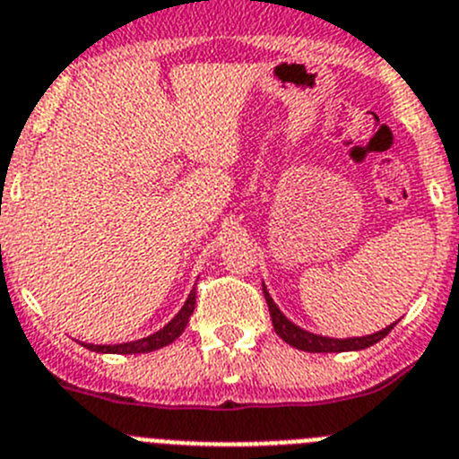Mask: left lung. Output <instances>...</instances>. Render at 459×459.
Instances as JSON below:
<instances>
[{"label":"left lung","instance_id":"obj_1","mask_svg":"<svg viewBox=\"0 0 459 459\" xmlns=\"http://www.w3.org/2000/svg\"><path fill=\"white\" fill-rule=\"evenodd\" d=\"M263 295H265L267 308H270L274 332L279 333L288 345H292V348L297 350H304V352H352V350H366L370 348V345H375V342L382 341V338L395 327V325H391V327L382 329V332L370 333V336H361V338L317 336V333L304 332V329H299L297 325H292V322L279 311V307L274 304V299H272L265 286H263Z\"/></svg>","mask_w":459,"mask_h":459}]
</instances>
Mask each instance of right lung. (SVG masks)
Returning a JSON list of instances; mask_svg holds the SVG:
<instances>
[{"mask_svg": "<svg viewBox=\"0 0 459 459\" xmlns=\"http://www.w3.org/2000/svg\"><path fill=\"white\" fill-rule=\"evenodd\" d=\"M194 304H196V290L189 292L187 301H185V307L180 308L178 316L173 317L169 322L167 327H162L160 332L151 333L146 338H139V341H130V342H121V345H91L86 342L84 348H89L91 352H105V354H143V352H152V350H160L169 342H173L180 333L185 332L187 327L189 316L194 313Z\"/></svg>", "mask_w": 459, "mask_h": 459, "instance_id": "add662e5", "label": "right lung"}]
</instances>
